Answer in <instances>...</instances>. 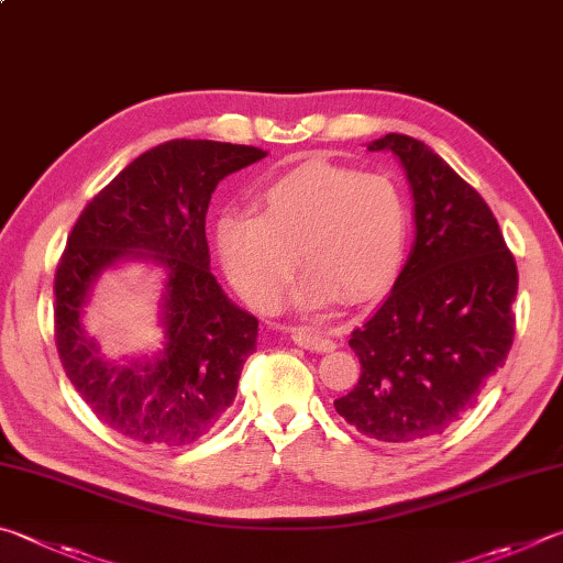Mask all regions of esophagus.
I'll return each mask as SVG.
<instances>
[{"label":"esophagus","instance_id":"34e87169","mask_svg":"<svg viewBox=\"0 0 563 563\" xmlns=\"http://www.w3.org/2000/svg\"><path fill=\"white\" fill-rule=\"evenodd\" d=\"M284 331H289L291 341L297 343V346L307 349V351L329 353V351L336 349V343H333L331 339H323V336H319L317 331H311V329H307V327H287Z\"/></svg>","mask_w":563,"mask_h":563}]
</instances>
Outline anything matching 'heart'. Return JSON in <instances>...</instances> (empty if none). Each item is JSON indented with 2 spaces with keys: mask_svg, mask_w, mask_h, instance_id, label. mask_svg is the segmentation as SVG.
Returning <instances> with one entry per match:
<instances>
[{
  "mask_svg": "<svg viewBox=\"0 0 563 563\" xmlns=\"http://www.w3.org/2000/svg\"><path fill=\"white\" fill-rule=\"evenodd\" d=\"M408 202L388 175L307 161L256 195V212L227 210L214 224L224 274L256 309H274L301 262L297 307L343 294L363 301L386 291L408 244Z\"/></svg>",
  "mask_w": 563,
  "mask_h": 563,
  "instance_id": "b5f03b06",
  "label": "heart"
}]
</instances>
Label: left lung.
<instances>
[{
  "label": "left lung",
  "mask_w": 563,
  "mask_h": 563,
  "mask_svg": "<svg viewBox=\"0 0 563 563\" xmlns=\"http://www.w3.org/2000/svg\"><path fill=\"white\" fill-rule=\"evenodd\" d=\"M368 151L406 167L416 242L388 299L351 333L361 378L333 406L363 435L410 445L442 435L505 366L519 276L487 202L430 145L388 133Z\"/></svg>",
  "instance_id": "left-lung-1"
}]
</instances>
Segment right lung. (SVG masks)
<instances>
[{"instance_id":"1","label":"right lung","mask_w":563,"mask_h":563,"mask_svg":"<svg viewBox=\"0 0 563 563\" xmlns=\"http://www.w3.org/2000/svg\"><path fill=\"white\" fill-rule=\"evenodd\" d=\"M264 155L185 137L151 147L84 207L68 234L54 276L58 358L78 396L118 435L190 445L232 406L260 321L212 276L205 214L217 183ZM135 258L166 272L164 346L153 357L108 362L82 329V307L98 275Z\"/></svg>"}]
</instances>
